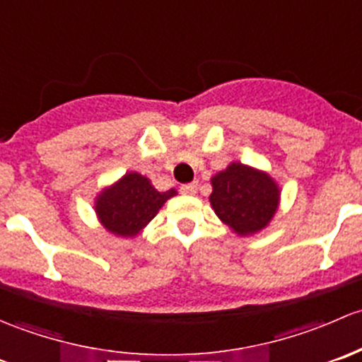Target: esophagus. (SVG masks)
<instances>
[{
	"instance_id": "esophagus-1",
	"label": "esophagus",
	"mask_w": 362,
	"mask_h": 362,
	"mask_svg": "<svg viewBox=\"0 0 362 362\" xmlns=\"http://www.w3.org/2000/svg\"><path fill=\"white\" fill-rule=\"evenodd\" d=\"M180 192L182 195H195L197 193V182H188V185H181Z\"/></svg>"
}]
</instances>
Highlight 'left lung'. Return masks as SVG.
Segmentation results:
<instances>
[{"label": "left lung", "mask_w": 362, "mask_h": 362, "mask_svg": "<svg viewBox=\"0 0 362 362\" xmlns=\"http://www.w3.org/2000/svg\"><path fill=\"white\" fill-rule=\"evenodd\" d=\"M211 182L212 209L238 235H252L263 230L277 211L279 186L262 170L233 162Z\"/></svg>", "instance_id": "8db88e82"}]
</instances>
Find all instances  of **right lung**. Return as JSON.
<instances>
[{"instance_id": "add662e5", "label": "right lung", "mask_w": 362, "mask_h": 362, "mask_svg": "<svg viewBox=\"0 0 362 362\" xmlns=\"http://www.w3.org/2000/svg\"><path fill=\"white\" fill-rule=\"evenodd\" d=\"M176 195V189L158 192L148 177L129 173L95 200V212L107 232L134 237L155 218L160 207Z\"/></svg>"}]
</instances>
